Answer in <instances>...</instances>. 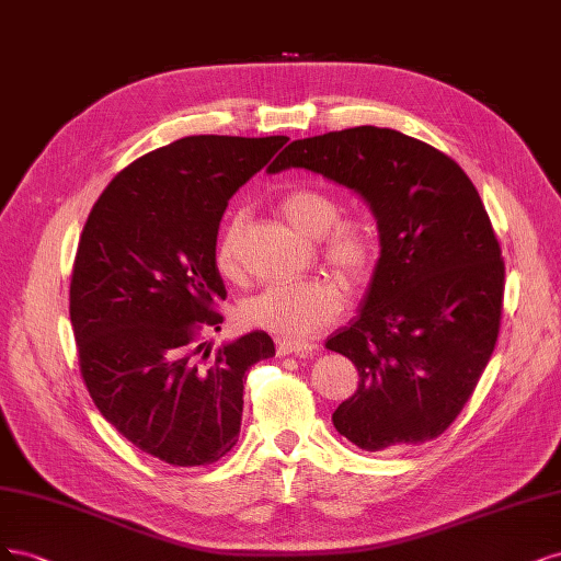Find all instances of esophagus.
<instances>
[{
  "mask_svg": "<svg viewBox=\"0 0 561 561\" xmlns=\"http://www.w3.org/2000/svg\"><path fill=\"white\" fill-rule=\"evenodd\" d=\"M275 345H277V354H279V356H288V354L302 356V354H312V350H314L312 342L291 340V337H277Z\"/></svg>",
  "mask_w": 561,
  "mask_h": 561,
  "instance_id": "esophagus-1",
  "label": "esophagus"
}]
</instances>
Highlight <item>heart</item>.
<instances>
[{
    "label": "heart",
    "instance_id": "obj_1",
    "mask_svg": "<svg viewBox=\"0 0 561 561\" xmlns=\"http://www.w3.org/2000/svg\"><path fill=\"white\" fill-rule=\"evenodd\" d=\"M279 209L288 224L321 240V256L340 277L350 284L370 277L377 259L375 234L366 221L352 216L340 219L337 197L317 188H294L282 197ZM242 228L244 216L240 211L228 214L214 244L216 270L230 282L242 279ZM342 307L345 294L337 282L310 277L263 288L242 305V319L249 327L284 337H307L333 323Z\"/></svg>",
    "mask_w": 561,
    "mask_h": 561
}]
</instances>
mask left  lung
I'll list each match as a JSON object with an SVG mask.
<instances>
[{
	"label": "left lung",
	"mask_w": 561,
	"mask_h": 561,
	"mask_svg": "<svg viewBox=\"0 0 561 561\" xmlns=\"http://www.w3.org/2000/svg\"><path fill=\"white\" fill-rule=\"evenodd\" d=\"M286 168L356 191L382 244L358 319L327 342L358 370L333 412L337 433L366 451L438 438L501 329L505 263L473 182L431 144L375 125L291 141L267 170Z\"/></svg>",
	"instance_id": "1"
}]
</instances>
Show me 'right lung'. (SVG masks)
<instances>
[{
    "label": "right lung",
    "instance_id": "1",
    "mask_svg": "<svg viewBox=\"0 0 561 561\" xmlns=\"http://www.w3.org/2000/svg\"><path fill=\"white\" fill-rule=\"evenodd\" d=\"M288 137L193 135L121 170L88 214L69 284L83 385L123 438L170 466L238 443L249 368L275 356L254 331L211 354L226 286L214 244L232 193Z\"/></svg>",
    "mask_w": 561,
    "mask_h": 561
}]
</instances>
